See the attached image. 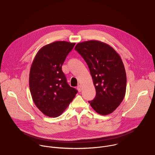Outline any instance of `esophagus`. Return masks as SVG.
<instances>
[{
  "mask_svg": "<svg viewBox=\"0 0 155 155\" xmlns=\"http://www.w3.org/2000/svg\"><path fill=\"white\" fill-rule=\"evenodd\" d=\"M81 86L80 85V84H78V86H77V90H78V91H79V92H81Z\"/></svg>",
  "mask_w": 155,
  "mask_h": 155,
  "instance_id": "obj_1",
  "label": "esophagus"
}]
</instances>
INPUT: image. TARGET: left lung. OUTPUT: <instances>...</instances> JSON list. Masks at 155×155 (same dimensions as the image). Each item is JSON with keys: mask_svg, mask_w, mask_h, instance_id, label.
<instances>
[{"mask_svg": "<svg viewBox=\"0 0 155 155\" xmlns=\"http://www.w3.org/2000/svg\"><path fill=\"white\" fill-rule=\"evenodd\" d=\"M75 50L90 69L96 95L90 105L102 115L112 114L123 101L126 90V74L119 54L98 40L78 43Z\"/></svg>", "mask_w": 155, "mask_h": 155, "instance_id": "8db88e82", "label": "left lung"}]
</instances>
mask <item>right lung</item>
I'll return each mask as SVG.
<instances>
[{
  "mask_svg": "<svg viewBox=\"0 0 155 155\" xmlns=\"http://www.w3.org/2000/svg\"><path fill=\"white\" fill-rule=\"evenodd\" d=\"M75 43L56 41L41 47L30 69L29 88L36 107L46 116L57 117L68 108L78 91L67 83L62 65Z\"/></svg>",
  "mask_w": 155,
  "mask_h": 155,
  "instance_id": "add662e5",
  "label": "right lung"
}]
</instances>
